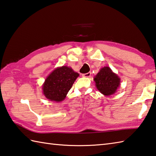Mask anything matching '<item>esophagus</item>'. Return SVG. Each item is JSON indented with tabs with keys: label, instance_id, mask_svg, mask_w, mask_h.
I'll return each instance as SVG.
<instances>
[{
	"label": "esophagus",
	"instance_id": "obj_1",
	"mask_svg": "<svg viewBox=\"0 0 156 156\" xmlns=\"http://www.w3.org/2000/svg\"><path fill=\"white\" fill-rule=\"evenodd\" d=\"M90 75H91V72H88V73H86V74H82V76H84V77H90Z\"/></svg>",
	"mask_w": 156,
	"mask_h": 156
}]
</instances>
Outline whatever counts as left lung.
<instances>
[{
  "label": "left lung",
  "mask_w": 156,
  "mask_h": 156,
  "mask_svg": "<svg viewBox=\"0 0 156 156\" xmlns=\"http://www.w3.org/2000/svg\"><path fill=\"white\" fill-rule=\"evenodd\" d=\"M94 81L98 90L105 96L115 94L120 86V78L108 66L100 69L95 76Z\"/></svg>",
  "instance_id": "left-lung-1"
}]
</instances>
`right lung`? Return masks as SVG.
<instances>
[{"instance_id": "right-lung-1", "label": "right lung", "mask_w": 156, "mask_h": 156, "mask_svg": "<svg viewBox=\"0 0 156 156\" xmlns=\"http://www.w3.org/2000/svg\"><path fill=\"white\" fill-rule=\"evenodd\" d=\"M79 74L68 66L55 69L43 84V93L51 101H64Z\"/></svg>"}]
</instances>
